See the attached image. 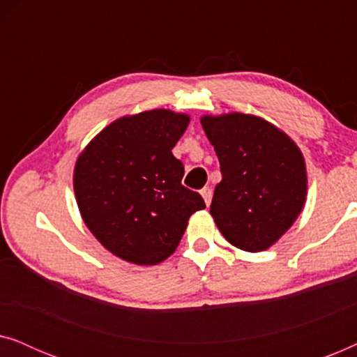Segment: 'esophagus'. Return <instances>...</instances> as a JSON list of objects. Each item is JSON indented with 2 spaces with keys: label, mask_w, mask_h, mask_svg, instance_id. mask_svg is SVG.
Segmentation results:
<instances>
[{
  "label": "esophagus",
  "mask_w": 357,
  "mask_h": 357,
  "mask_svg": "<svg viewBox=\"0 0 357 357\" xmlns=\"http://www.w3.org/2000/svg\"><path fill=\"white\" fill-rule=\"evenodd\" d=\"M202 197H203V199H204V204H206V206H209V203H211V198H213L211 188L204 187V188L202 190Z\"/></svg>",
  "instance_id": "obj_1"
}]
</instances>
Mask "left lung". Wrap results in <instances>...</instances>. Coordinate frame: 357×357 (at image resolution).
Returning a JSON list of instances; mask_svg holds the SVG:
<instances>
[{"label": "left lung", "instance_id": "8db88e82", "mask_svg": "<svg viewBox=\"0 0 357 357\" xmlns=\"http://www.w3.org/2000/svg\"><path fill=\"white\" fill-rule=\"evenodd\" d=\"M199 121L221 164L209 208L219 232L241 250H266L304 209L307 169L299 146L257 115L231 112Z\"/></svg>", "mask_w": 357, "mask_h": 357}]
</instances>
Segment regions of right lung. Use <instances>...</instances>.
I'll return each mask as SVG.
<instances>
[{"instance_id":"add662e5","label":"right lung","mask_w":357,"mask_h":357,"mask_svg":"<svg viewBox=\"0 0 357 357\" xmlns=\"http://www.w3.org/2000/svg\"><path fill=\"white\" fill-rule=\"evenodd\" d=\"M188 123L190 115L169 109L120 116L77 155L73 187L82 221L121 260L159 265L206 206L182 185L183 164L172 154Z\"/></svg>"}]
</instances>
